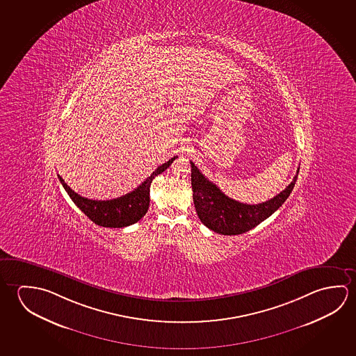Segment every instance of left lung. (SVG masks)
Masks as SVG:
<instances>
[{
	"label": "left lung",
	"instance_id": "obj_1",
	"mask_svg": "<svg viewBox=\"0 0 356 356\" xmlns=\"http://www.w3.org/2000/svg\"><path fill=\"white\" fill-rule=\"evenodd\" d=\"M298 172L288 186L266 202L247 204L228 197L213 182L207 180L191 161L193 204L198 218L206 227L225 236L245 234L268 218L289 197L297 181Z\"/></svg>",
	"mask_w": 356,
	"mask_h": 356
}]
</instances>
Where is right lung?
Listing matches in <instances>:
<instances>
[{
    "label": "right lung",
    "instance_id": "add662e5",
    "mask_svg": "<svg viewBox=\"0 0 356 356\" xmlns=\"http://www.w3.org/2000/svg\"><path fill=\"white\" fill-rule=\"evenodd\" d=\"M176 158L177 156H174L170 159L169 161L159 166L158 169L155 170L141 185L136 187L134 191L127 193L122 197L106 200V201L82 197L81 195L74 193L59 175L58 179L67 193L70 195V197L72 198V201L95 225L111 228L127 227L141 220V217H144L147 212L149 204H150V185L152 180L159 174H161L168 169Z\"/></svg>",
    "mask_w": 356,
    "mask_h": 356
}]
</instances>
